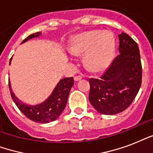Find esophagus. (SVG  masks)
Masks as SVG:
<instances>
[{
	"instance_id": "obj_1",
	"label": "esophagus",
	"mask_w": 153,
	"mask_h": 153,
	"mask_svg": "<svg viewBox=\"0 0 153 153\" xmlns=\"http://www.w3.org/2000/svg\"><path fill=\"white\" fill-rule=\"evenodd\" d=\"M74 81H79V80L82 79V76H80V75H76V76H74Z\"/></svg>"
}]
</instances>
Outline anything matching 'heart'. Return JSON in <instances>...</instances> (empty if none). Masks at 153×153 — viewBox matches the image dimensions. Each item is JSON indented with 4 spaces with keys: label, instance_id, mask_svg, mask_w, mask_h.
<instances>
[{
    "label": "heart",
    "instance_id": "heart-1",
    "mask_svg": "<svg viewBox=\"0 0 153 153\" xmlns=\"http://www.w3.org/2000/svg\"><path fill=\"white\" fill-rule=\"evenodd\" d=\"M115 50V41L109 32L92 30L77 35L72 39L71 51L85 55L86 67L93 72L103 70L109 64Z\"/></svg>",
    "mask_w": 153,
    "mask_h": 153
}]
</instances>
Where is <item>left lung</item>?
<instances>
[{
    "instance_id": "obj_1",
    "label": "left lung",
    "mask_w": 153,
    "mask_h": 153,
    "mask_svg": "<svg viewBox=\"0 0 153 153\" xmlns=\"http://www.w3.org/2000/svg\"><path fill=\"white\" fill-rule=\"evenodd\" d=\"M119 54L100 79H90L89 100L99 113L114 115L126 110L141 86L142 67L137 44L119 35Z\"/></svg>"
}]
</instances>
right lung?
Returning a JSON list of instances; mask_svg holds the SVG:
<instances>
[{
    "instance_id": "1",
    "label": "right lung",
    "mask_w": 153,
    "mask_h": 153,
    "mask_svg": "<svg viewBox=\"0 0 153 153\" xmlns=\"http://www.w3.org/2000/svg\"><path fill=\"white\" fill-rule=\"evenodd\" d=\"M41 32H36L34 34L30 35L26 39L23 40L22 43H25L27 39H32L33 37L39 36ZM11 60L9 61V64ZM73 85H74L73 77L61 79L51 94V95L45 102L41 104L32 106V105L23 104L14 95L13 91L11 90L10 82L8 81L9 91L13 102H15V104L21 111V113L25 114L27 118L37 123H48L50 121H55L59 117L67 105L68 95Z\"/></svg>"
}]
</instances>
